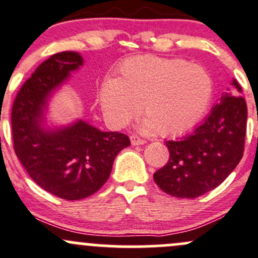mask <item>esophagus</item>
<instances>
[{"label":"esophagus","mask_w":258,"mask_h":258,"mask_svg":"<svg viewBox=\"0 0 258 258\" xmlns=\"http://www.w3.org/2000/svg\"><path fill=\"white\" fill-rule=\"evenodd\" d=\"M130 138H131L132 146H141V145H145L146 143V141L143 140V138L138 137V136H136V135H132Z\"/></svg>","instance_id":"esophagus-1"}]
</instances>
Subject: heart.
Here are the masks:
<instances>
[{
  "instance_id": "1",
  "label": "heart",
  "mask_w": 258,
  "mask_h": 258,
  "mask_svg": "<svg viewBox=\"0 0 258 258\" xmlns=\"http://www.w3.org/2000/svg\"><path fill=\"white\" fill-rule=\"evenodd\" d=\"M213 91V78L202 65L179 58L141 55L120 65L117 79L102 81L99 102L113 126H126L142 105L147 116L145 128L175 136L202 120Z\"/></svg>"
}]
</instances>
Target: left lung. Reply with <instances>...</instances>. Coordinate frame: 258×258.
<instances>
[{
  "instance_id": "left-lung-1",
  "label": "left lung",
  "mask_w": 258,
  "mask_h": 258,
  "mask_svg": "<svg viewBox=\"0 0 258 258\" xmlns=\"http://www.w3.org/2000/svg\"><path fill=\"white\" fill-rule=\"evenodd\" d=\"M220 97L193 134L167 141L169 159L153 174L164 193L193 199L213 190L236 168L243 156L247 106L240 84Z\"/></svg>"
}]
</instances>
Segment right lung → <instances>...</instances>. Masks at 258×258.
Masks as SVG:
<instances>
[{
	"instance_id": "right-lung-1",
	"label": "right lung",
	"mask_w": 258,
	"mask_h": 258,
	"mask_svg": "<svg viewBox=\"0 0 258 258\" xmlns=\"http://www.w3.org/2000/svg\"><path fill=\"white\" fill-rule=\"evenodd\" d=\"M84 64L75 51L51 55L37 68L16 96L11 115L13 147L29 177L65 200L96 193L107 181L118 152L131 145L120 132H102L86 121L45 126L51 95Z\"/></svg>"
}]
</instances>
